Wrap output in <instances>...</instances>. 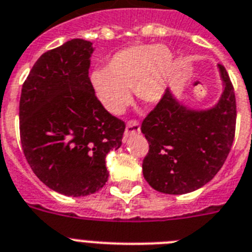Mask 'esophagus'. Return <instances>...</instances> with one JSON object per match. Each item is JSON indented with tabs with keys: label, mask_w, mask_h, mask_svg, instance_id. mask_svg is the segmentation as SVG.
Returning <instances> with one entry per match:
<instances>
[{
	"label": "esophagus",
	"mask_w": 252,
	"mask_h": 252,
	"mask_svg": "<svg viewBox=\"0 0 252 252\" xmlns=\"http://www.w3.org/2000/svg\"><path fill=\"white\" fill-rule=\"evenodd\" d=\"M135 134H140V125L136 121H130L125 128V138Z\"/></svg>",
	"instance_id": "obj_1"
}]
</instances>
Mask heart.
Instances as JSON below:
<instances>
[{
    "mask_svg": "<svg viewBox=\"0 0 252 252\" xmlns=\"http://www.w3.org/2000/svg\"><path fill=\"white\" fill-rule=\"evenodd\" d=\"M174 55L166 45H134L120 50L105 70L90 76L91 87L108 113L120 116L131 101L130 89L144 104H157L166 94Z\"/></svg>",
    "mask_w": 252,
    "mask_h": 252,
    "instance_id": "obj_1",
    "label": "heart"
}]
</instances>
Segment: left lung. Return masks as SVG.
<instances>
[{
  "mask_svg": "<svg viewBox=\"0 0 252 252\" xmlns=\"http://www.w3.org/2000/svg\"><path fill=\"white\" fill-rule=\"evenodd\" d=\"M218 69L223 93L215 105L188 107L167 89L141 124L149 143L143 175L158 192H194L218 174L229 155L236 131V96L225 68L219 64Z\"/></svg>",
  "mask_w": 252,
  "mask_h": 252,
  "instance_id": "obj_1",
  "label": "left lung"
}]
</instances>
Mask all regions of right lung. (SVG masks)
I'll use <instances>...</instances> for the list:
<instances>
[{"label": "right lung", "mask_w": 252, "mask_h": 252, "mask_svg": "<svg viewBox=\"0 0 252 252\" xmlns=\"http://www.w3.org/2000/svg\"><path fill=\"white\" fill-rule=\"evenodd\" d=\"M93 43L66 41L39 56L23 85L19 120L24 156L37 178L64 196L105 186V157L121 147L125 124L108 113L91 87Z\"/></svg>", "instance_id": "add662e5"}]
</instances>
